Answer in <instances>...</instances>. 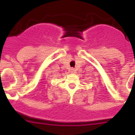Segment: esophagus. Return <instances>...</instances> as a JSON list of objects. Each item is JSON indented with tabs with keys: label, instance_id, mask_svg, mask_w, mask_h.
<instances>
[{
	"label": "esophagus",
	"instance_id": "1",
	"mask_svg": "<svg viewBox=\"0 0 135 135\" xmlns=\"http://www.w3.org/2000/svg\"><path fill=\"white\" fill-rule=\"evenodd\" d=\"M70 72L71 73H75L76 72V70H74V69H70Z\"/></svg>",
	"mask_w": 135,
	"mask_h": 135
}]
</instances>
